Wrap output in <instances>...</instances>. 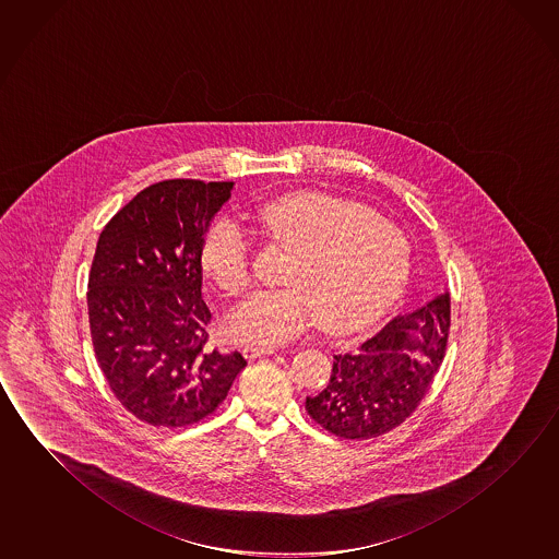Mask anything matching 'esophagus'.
<instances>
[{"mask_svg": "<svg viewBox=\"0 0 559 559\" xmlns=\"http://www.w3.org/2000/svg\"><path fill=\"white\" fill-rule=\"evenodd\" d=\"M241 350H243L246 358H258V356L275 353L276 348L271 344H246Z\"/></svg>", "mask_w": 559, "mask_h": 559, "instance_id": "34e87169", "label": "esophagus"}]
</instances>
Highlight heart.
I'll list each match as a JSON object with an SVG mask.
<instances>
[{
	"instance_id": "b5f03b06",
	"label": "heart",
	"mask_w": 559,
	"mask_h": 559,
	"mask_svg": "<svg viewBox=\"0 0 559 559\" xmlns=\"http://www.w3.org/2000/svg\"><path fill=\"white\" fill-rule=\"evenodd\" d=\"M255 226L293 249L278 290H259L228 316L230 335L276 344L319 325L350 335L371 325L403 290L411 243L403 230L368 206L323 193H290L255 211ZM251 243L238 221L224 216L206 233L201 265L228 296L248 293Z\"/></svg>"
}]
</instances>
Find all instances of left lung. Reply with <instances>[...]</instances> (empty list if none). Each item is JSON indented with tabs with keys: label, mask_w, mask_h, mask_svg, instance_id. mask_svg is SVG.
<instances>
[{
	"label": "left lung",
	"mask_w": 559,
	"mask_h": 559,
	"mask_svg": "<svg viewBox=\"0 0 559 559\" xmlns=\"http://www.w3.org/2000/svg\"><path fill=\"white\" fill-rule=\"evenodd\" d=\"M451 298L443 290L391 319L354 353L335 354L325 389L306 399L319 426L344 439L383 436L428 393L445 356Z\"/></svg>",
	"instance_id": "8db88e82"
}]
</instances>
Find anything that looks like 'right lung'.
<instances>
[{
	"label": "right lung",
	"instance_id": "right-lung-1",
	"mask_svg": "<svg viewBox=\"0 0 559 559\" xmlns=\"http://www.w3.org/2000/svg\"><path fill=\"white\" fill-rule=\"evenodd\" d=\"M234 181L166 180L104 226L88 275L96 360L114 395L151 426L181 428L223 403L248 361L206 346L201 248Z\"/></svg>",
	"mask_w": 559,
	"mask_h": 559
}]
</instances>
